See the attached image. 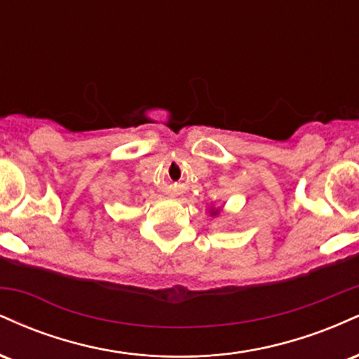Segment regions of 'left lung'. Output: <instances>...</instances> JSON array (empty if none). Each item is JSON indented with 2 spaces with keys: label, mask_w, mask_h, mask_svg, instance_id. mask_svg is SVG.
<instances>
[{
  "label": "left lung",
  "mask_w": 359,
  "mask_h": 359,
  "mask_svg": "<svg viewBox=\"0 0 359 359\" xmlns=\"http://www.w3.org/2000/svg\"><path fill=\"white\" fill-rule=\"evenodd\" d=\"M217 212H219V211H217V209H216V211H214V209H212V211H211V214H212V216H216V214Z\"/></svg>",
  "instance_id": "8db88e82"
}]
</instances>
